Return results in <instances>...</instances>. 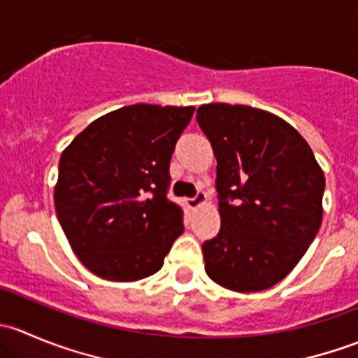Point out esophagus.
<instances>
[{
    "label": "esophagus",
    "mask_w": 358,
    "mask_h": 358,
    "mask_svg": "<svg viewBox=\"0 0 358 358\" xmlns=\"http://www.w3.org/2000/svg\"><path fill=\"white\" fill-rule=\"evenodd\" d=\"M206 202V194L202 192V190H199V192L196 194V197H189L187 199V206H189L190 209H197L199 206H202Z\"/></svg>",
    "instance_id": "obj_1"
}]
</instances>
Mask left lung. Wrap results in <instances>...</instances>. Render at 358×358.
<instances>
[{"mask_svg":"<svg viewBox=\"0 0 358 358\" xmlns=\"http://www.w3.org/2000/svg\"><path fill=\"white\" fill-rule=\"evenodd\" d=\"M196 117L218 162L222 227L202 244L206 273L230 291L268 289L298 265L319 232L322 168L306 140L272 112L204 103Z\"/></svg>","mask_w":358,"mask_h":358,"instance_id":"1","label":"left lung"}]
</instances>
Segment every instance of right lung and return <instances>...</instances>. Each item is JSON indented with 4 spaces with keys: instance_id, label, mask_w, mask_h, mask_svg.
I'll return each instance as SVG.
<instances>
[{
    "instance_id": "add662e5",
    "label": "right lung",
    "mask_w": 358,
    "mask_h": 358,
    "mask_svg": "<svg viewBox=\"0 0 358 358\" xmlns=\"http://www.w3.org/2000/svg\"><path fill=\"white\" fill-rule=\"evenodd\" d=\"M194 107L135 103L86 126L60 156L55 211L72 251L92 273L133 282L161 270L183 234L166 197L169 161Z\"/></svg>"
}]
</instances>
